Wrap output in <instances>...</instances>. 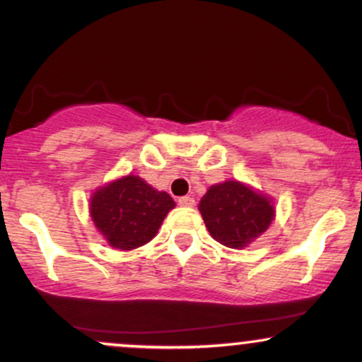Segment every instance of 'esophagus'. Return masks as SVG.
Here are the masks:
<instances>
[{
    "label": "esophagus",
    "instance_id": "esophagus-1",
    "mask_svg": "<svg viewBox=\"0 0 362 362\" xmlns=\"http://www.w3.org/2000/svg\"><path fill=\"white\" fill-rule=\"evenodd\" d=\"M178 206H182V207H194L195 206L194 197H190V195H184V197L178 199Z\"/></svg>",
    "mask_w": 362,
    "mask_h": 362
}]
</instances>
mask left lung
<instances>
[{
	"mask_svg": "<svg viewBox=\"0 0 362 362\" xmlns=\"http://www.w3.org/2000/svg\"><path fill=\"white\" fill-rule=\"evenodd\" d=\"M199 211L216 242L236 250L255 242L276 218L272 199L238 180L211 185Z\"/></svg>",
	"mask_w": 362,
	"mask_h": 362,
	"instance_id": "left-lung-1",
	"label": "left lung"
}]
</instances>
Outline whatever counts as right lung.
<instances>
[{"mask_svg": "<svg viewBox=\"0 0 362 362\" xmlns=\"http://www.w3.org/2000/svg\"><path fill=\"white\" fill-rule=\"evenodd\" d=\"M90 216L112 248L134 250L155 238L175 201L138 175H124L95 189Z\"/></svg>", "mask_w": 362, "mask_h": 362, "instance_id": "obj_1", "label": "right lung"}]
</instances>
